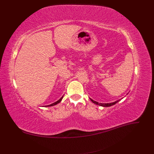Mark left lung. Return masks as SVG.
Listing matches in <instances>:
<instances>
[{
    "mask_svg": "<svg viewBox=\"0 0 154 154\" xmlns=\"http://www.w3.org/2000/svg\"><path fill=\"white\" fill-rule=\"evenodd\" d=\"M91 100V101L92 102V103H94V104H96V105H100V106H112V105H115L116 103H118V102L119 101H120L119 100H118V101H116L115 102H113V103H98V102H97V101H94L93 100H92V99H90Z\"/></svg>",
    "mask_w": 154,
    "mask_h": 154,
    "instance_id": "obj_1",
    "label": "left lung"
}]
</instances>
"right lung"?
<instances>
[{
    "label": "right lung",
    "instance_id": "add662e5",
    "mask_svg": "<svg viewBox=\"0 0 154 154\" xmlns=\"http://www.w3.org/2000/svg\"><path fill=\"white\" fill-rule=\"evenodd\" d=\"M62 98H63V96L61 97V98H60L59 100H58L57 101H56V102H54V103H52V104H51V105H47V106H53V105H57V104H58V103H59L60 101H62Z\"/></svg>",
    "mask_w": 154,
    "mask_h": 154
}]
</instances>
